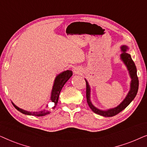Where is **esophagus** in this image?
Listing matches in <instances>:
<instances>
[{"label":"esophagus","instance_id":"obj_1","mask_svg":"<svg viewBox=\"0 0 147 147\" xmlns=\"http://www.w3.org/2000/svg\"><path fill=\"white\" fill-rule=\"evenodd\" d=\"M74 72H75V74H80V71L78 69H74Z\"/></svg>","mask_w":147,"mask_h":147}]
</instances>
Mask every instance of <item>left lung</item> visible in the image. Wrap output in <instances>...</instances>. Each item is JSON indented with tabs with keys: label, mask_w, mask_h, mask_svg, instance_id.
<instances>
[{
	"label": "left lung",
	"mask_w": 147,
	"mask_h": 147,
	"mask_svg": "<svg viewBox=\"0 0 147 147\" xmlns=\"http://www.w3.org/2000/svg\"><path fill=\"white\" fill-rule=\"evenodd\" d=\"M121 49L123 51V53L121 54V58L122 61L124 62L126 64V67H127L128 71H129L130 77H131L132 81L131 84H130V90L128 92L127 96H126L125 99L123 100V102L118 106L117 107L110 109L106 111H102L92 105L90 100V86L88 85V82L86 80V99H87V102L88 106L91 108L92 111L94 113L99 114V115L105 116V117H111L114 116L120 113V112L122 111L124 109L127 107L129 105L130 102L132 101V100L135 98V96L137 94L138 89V78L137 76V73H136V67L135 64H134L133 60L132 59L131 56L130 54L126 53V51L128 49V47L125 45H123L121 47Z\"/></svg>",
	"instance_id": "8db88e82"
}]
</instances>
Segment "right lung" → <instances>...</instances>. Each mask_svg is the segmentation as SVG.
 I'll use <instances>...</instances> for the list:
<instances>
[{"instance_id":"add662e5","label":"right lung","mask_w":147,"mask_h":147,"mask_svg":"<svg viewBox=\"0 0 147 147\" xmlns=\"http://www.w3.org/2000/svg\"><path fill=\"white\" fill-rule=\"evenodd\" d=\"M72 71H70V70H66V71L62 72L60 74H59L57 77H56L55 80V82H54V85L53 87V90H52L51 92V101L52 102V106L51 107V109H54L55 108V106H57V104L58 102V99H59V93L61 92V90L64 86V84L66 83V82L69 79L70 77L72 76ZM13 105L14 106L16 109L19 110L20 112L21 113L27 114V115H31L33 116H43L47 115V114H49L50 112L49 110H42V111L40 112H28L25 111V110H23L21 109V108H18L17 106H15L13 103Z\"/></svg>"}]
</instances>
